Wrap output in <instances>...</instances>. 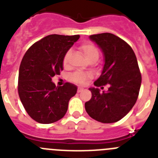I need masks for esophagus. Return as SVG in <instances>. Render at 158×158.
Returning a JSON list of instances; mask_svg holds the SVG:
<instances>
[{
    "mask_svg": "<svg viewBox=\"0 0 158 158\" xmlns=\"http://www.w3.org/2000/svg\"><path fill=\"white\" fill-rule=\"evenodd\" d=\"M83 87H78V92H81V91H83Z\"/></svg>",
    "mask_w": 158,
    "mask_h": 158,
    "instance_id": "obj_1",
    "label": "esophagus"
}]
</instances>
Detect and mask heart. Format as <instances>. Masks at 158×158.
I'll list each match as a JSON object with an SVG mask.
<instances>
[{
    "instance_id": "heart-1",
    "label": "heart",
    "mask_w": 158,
    "mask_h": 158,
    "mask_svg": "<svg viewBox=\"0 0 158 158\" xmlns=\"http://www.w3.org/2000/svg\"><path fill=\"white\" fill-rule=\"evenodd\" d=\"M79 49H80L81 52L83 53V56L86 58V60L90 63L95 62L99 57V52H98V48L91 44H83L81 45ZM71 55V51H68L64 55V60H63V64H64V68H68L69 65ZM90 78H91L90 74L83 73V72H75L71 75V80L73 83H78V84H83L87 79H90Z\"/></svg>"
}]
</instances>
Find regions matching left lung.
<instances>
[{"label":"left lung","instance_id":"obj_1","mask_svg":"<svg viewBox=\"0 0 158 158\" xmlns=\"http://www.w3.org/2000/svg\"><path fill=\"white\" fill-rule=\"evenodd\" d=\"M89 38L104 57L102 73L94 86L102 87L108 83L110 87L102 93L98 88H89L92 96L85 102V109L98 122L116 123L130 112L138 99L142 83L138 60L131 47L114 34H96Z\"/></svg>","mask_w":158,"mask_h":158}]
</instances>
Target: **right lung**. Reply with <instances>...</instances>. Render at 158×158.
I'll use <instances>...</instances> for the list:
<instances>
[{
	"mask_svg": "<svg viewBox=\"0 0 158 158\" xmlns=\"http://www.w3.org/2000/svg\"><path fill=\"white\" fill-rule=\"evenodd\" d=\"M79 35H49L31 45L19 69L18 93L24 109L32 119L49 124L62 118L77 87L67 83L56 87L52 77L64 69V55Z\"/></svg>",
	"mask_w": 158,
	"mask_h": 158,
	"instance_id": "1",
	"label": "right lung"
}]
</instances>
